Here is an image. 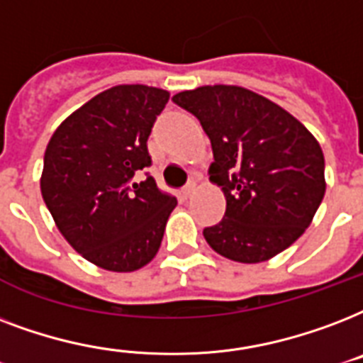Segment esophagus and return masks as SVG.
Masks as SVG:
<instances>
[{"mask_svg":"<svg viewBox=\"0 0 363 363\" xmlns=\"http://www.w3.org/2000/svg\"><path fill=\"white\" fill-rule=\"evenodd\" d=\"M195 191H196V182H195V179H189V182L185 184V187H184V191H182V193H184V196H191L193 193H195Z\"/></svg>","mask_w":363,"mask_h":363,"instance_id":"esophagus-1","label":"esophagus"}]
</instances>
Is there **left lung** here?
<instances>
[{"instance_id": "1", "label": "left lung", "mask_w": 363, "mask_h": 363, "mask_svg": "<svg viewBox=\"0 0 363 363\" xmlns=\"http://www.w3.org/2000/svg\"><path fill=\"white\" fill-rule=\"evenodd\" d=\"M212 142L210 179L221 185L223 220L202 235L238 263L271 259L311 225L324 199V153L314 136L271 100L242 86L213 85L172 98Z\"/></svg>"}]
</instances>
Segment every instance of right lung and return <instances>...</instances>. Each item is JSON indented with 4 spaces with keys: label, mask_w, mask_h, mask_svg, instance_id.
<instances>
[{
    "label": "right lung",
    "mask_w": 363,
    "mask_h": 363,
    "mask_svg": "<svg viewBox=\"0 0 363 363\" xmlns=\"http://www.w3.org/2000/svg\"><path fill=\"white\" fill-rule=\"evenodd\" d=\"M162 89L119 85L62 123L43 161L41 195L67 242L106 271L147 265L178 201L143 170L147 138L167 106Z\"/></svg>",
    "instance_id": "1"
}]
</instances>
